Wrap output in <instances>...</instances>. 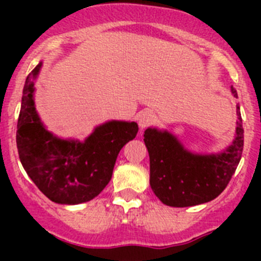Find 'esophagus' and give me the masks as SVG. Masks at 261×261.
Returning <instances> with one entry per match:
<instances>
[{"label":"esophagus","mask_w":261,"mask_h":261,"mask_svg":"<svg viewBox=\"0 0 261 261\" xmlns=\"http://www.w3.org/2000/svg\"><path fill=\"white\" fill-rule=\"evenodd\" d=\"M154 121H155V114H154L153 111L145 110L138 115V125L141 126V129L150 126L151 124H154Z\"/></svg>","instance_id":"esophagus-1"}]
</instances>
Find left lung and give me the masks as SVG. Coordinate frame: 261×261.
<instances>
[{
	"mask_svg": "<svg viewBox=\"0 0 261 261\" xmlns=\"http://www.w3.org/2000/svg\"><path fill=\"white\" fill-rule=\"evenodd\" d=\"M231 93L238 98L237 90ZM237 136L223 153L195 155L168 132L146 129L144 141L150 158V186L163 204L175 208L212 201L234 175L243 151V125L239 112Z\"/></svg>",
	"mask_w": 261,
	"mask_h": 261,
	"instance_id": "obj_1",
	"label": "left lung"
}]
</instances>
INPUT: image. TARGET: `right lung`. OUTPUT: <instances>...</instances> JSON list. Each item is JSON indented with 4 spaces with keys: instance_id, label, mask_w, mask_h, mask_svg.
Segmentation results:
<instances>
[{
    "instance_id": "right-lung-1",
    "label": "right lung",
    "mask_w": 261,
    "mask_h": 261,
    "mask_svg": "<svg viewBox=\"0 0 261 261\" xmlns=\"http://www.w3.org/2000/svg\"><path fill=\"white\" fill-rule=\"evenodd\" d=\"M41 64L27 75L17 125V147L27 175L57 204H81L105 190L124 145L136 137L137 123L110 121L98 126L85 142L50 135L34 106V80Z\"/></svg>"
}]
</instances>
